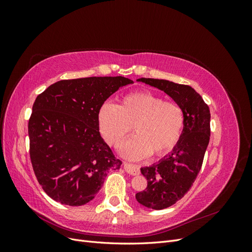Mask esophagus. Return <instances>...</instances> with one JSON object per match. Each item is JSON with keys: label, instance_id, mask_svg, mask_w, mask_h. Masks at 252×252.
Listing matches in <instances>:
<instances>
[{"label": "esophagus", "instance_id": "esophagus-1", "mask_svg": "<svg viewBox=\"0 0 252 252\" xmlns=\"http://www.w3.org/2000/svg\"><path fill=\"white\" fill-rule=\"evenodd\" d=\"M124 169L127 173L131 174V175H138L140 174V168L139 166L136 165H132V164H129V163H124Z\"/></svg>", "mask_w": 252, "mask_h": 252}]
</instances>
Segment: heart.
I'll list each match as a JSON object with an SVG mask.
<instances>
[{
    "label": "heart",
    "instance_id": "obj_1",
    "mask_svg": "<svg viewBox=\"0 0 252 252\" xmlns=\"http://www.w3.org/2000/svg\"><path fill=\"white\" fill-rule=\"evenodd\" d=\"M98 128L105 141L119 147L131 133L135 135L122 146V155L141 159L152 154L162 157L177 146L184 129V112L173 101L149 90L125 94L117 106L104 103L97 114Z\"/></svg>",
    "mask_w": 252,
    "mask_h": 252
}]
</instances>
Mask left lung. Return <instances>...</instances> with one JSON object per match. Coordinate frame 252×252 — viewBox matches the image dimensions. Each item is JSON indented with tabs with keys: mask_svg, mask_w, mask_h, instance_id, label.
<instances>
[{
	"mask_svg": "<svg viewBox=\"0 0 252 252\" xmlns=\"http://www.w3.org/2000/svg\"><path fill=\"white\" fill-rule=\"evenodd\" d=\"M138 81L163 90L181 106L185 118L181 139L171 154L141 168L147 188L136 193L135 199L145 207L161 210L181 200L201 170L210 139V111L202 96L188 85L158 79Z\"/></svg>",
	"mask_w": 252,
	"mask_h": 252,
	"instance_id": "obj_1",
	"label": "left lung"
}]
</instances>
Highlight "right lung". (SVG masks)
<instances>
[{
  "label": "right lung",
  "mask_w": 252,
  "mask_h": 252,
  "mask_svg": "<svg viewBox=\"0 0 252 252\" xmlns=\"http://www.w3.org/2000/svg\"><path fill=\"white\" fill-rule=\"evenodd\" d=\"M133 81L124 77L62 80L36 96L28 122L29 154L37 182L52 200L82 206L94 200L122 162L98 131L101 106Z\"/></svg>",
  "instance_id": "right-lung-1"
}]
</instances>
